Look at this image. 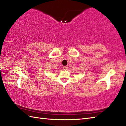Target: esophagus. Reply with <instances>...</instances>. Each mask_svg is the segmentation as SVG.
Wrapping results in <instances>:
<instances>
[{
	"label": "esophagus",
	"instance_id": "1",
	"mask_svg": "<svg viewBox=\"0 0 126 126\" xmlns=\"http://www.w3.org/2000/svg\"><path fill=\"white\" fill-rule=\"evenodd\" d=\"M63 69L65 70H67L68 69V66H63Z\"/></svg>",
	"mask_w": 126,
	"mask_h": 126
}]
</instances>
